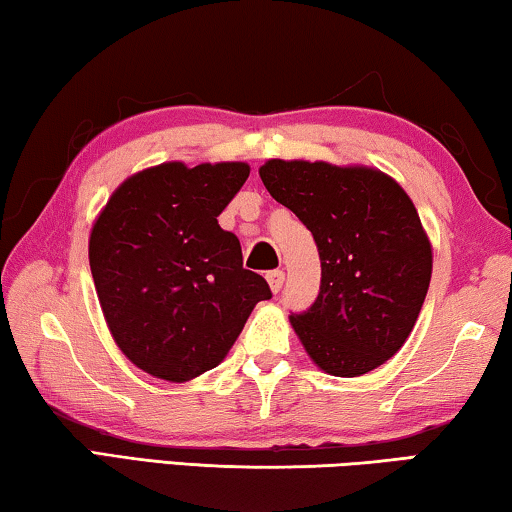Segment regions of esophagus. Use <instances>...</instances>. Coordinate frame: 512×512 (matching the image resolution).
I'll return each mask as SVG.
<instances>
[{
  "mask_svg": "<svg viewBox=\"0 0 512 512\" xmlns=\"http://www.w3.org/2000/svg\"><path fill=\"white\" fill-rule=\"evenodd\" d=\"M266 280H269V287L273 294H278L282 289V282H285V273L282 271H269L266 273Z\"/></svg>",
  "mask_w": 512,
  "mask_h": 512,
  "instance_id": "obj_1",
  "label": "esophagus"
}]
</instances>
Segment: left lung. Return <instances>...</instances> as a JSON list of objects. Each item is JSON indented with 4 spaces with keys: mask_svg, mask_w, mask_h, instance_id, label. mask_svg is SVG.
I'll return each instance as SVG.
<instances>
[{
    "mask_svg": "<svg viewBox=\"0 0 512 512\" xmlns=\"http://www.w3.org/2000/svg\"><path fill=\"white\" fill-rule=\"evenodd\" d=\"M266 190L312 232L322 259L315 303L292 329L317 368L361 377L407 342L432 278V246L402 186L365 165L271 158Z\"/></svg>",
    "mask_w": 512,
    "mask_h": 512,
    "instance_id": "obj_1",
    "label": "left lung"
}]
</instances>
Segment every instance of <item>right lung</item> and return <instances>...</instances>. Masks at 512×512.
I'll return each instance as SVG.
<instances>
[{"label": "right lung", "mask_w": 512, "mask_h": 512, "mask_svg": "<svg viewBox=\"0 0 512 512\" xmlns=\"http://www.w3.org/2000/svg\"><path fill=\"white\" fill-rule=\"evenodd\" d=\"M248 163H163L128 177L98 213L89 266L114 342L137 368L188 381L223 361L266 280L243 269L241 243L218 225Z\"/></svg>", "instance_id": "right-lung-1"}]
</instances>
